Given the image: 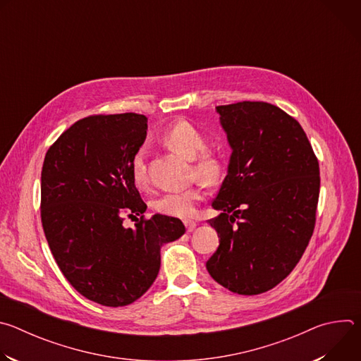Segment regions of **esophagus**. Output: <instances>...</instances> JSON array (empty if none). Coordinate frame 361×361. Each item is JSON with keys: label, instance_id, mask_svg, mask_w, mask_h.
<instances>
[{"label": "esophagus", "instance_id": "34e87169", "mask_svg": "<svg viewBox=\"0 0 361 361\" xmlns=\"http://www.w3.org/2000/svg\"><path fill=\"white\" fill-rule=\"evenodd\" d=\"M184 226H185L187 231H188V233H191V231H192V230H194V228L197 227V223H195V221H191V220H190V221H184Z\"/></svg>", "mask_w": 361, "mask_h": 361}]
</instances>
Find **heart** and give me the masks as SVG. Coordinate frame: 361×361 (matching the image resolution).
Masks as SVG:
<instances>
[{"label":"heart","mask_w":361,"mask_h":361,"mask_svg":"<svg viewBox=\"0 0 361 361\" xmlns=\"http://www.w3.org/2000/svg\"><path fill=\"white\" fill-rule=\"evenodd\" d=\"M161 141L180 157L191 161V173L202 183L214 184L223 173L221 159L213 151H204L205 137L188 121H177L161 135ZM131 174L135 185L144 187L148 181L145 167V151L140 148L131 161ZM202 198L200 185L183 191H170L154 200L152 207L157 213L169 217L188 219L194 216L197 204Z\"/></svg>","instance_id":"1"}]
</instances>
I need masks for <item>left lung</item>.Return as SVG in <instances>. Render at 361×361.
Segmentation results:
<instances>
[{"instance_id": "left-lung-1", "label": "left lung", "mask_w": 361, "mask_h": 361, "mask_svg": "<svg viewBox=\"0 0 361 361\" xmlns=\"http://www.w3.org/2000/svg\"><path fill=\"white\" fill-rule=\"evenodd\" d=\"M233 148L228 173L209 220L220 237L205 263L233 293L271 290L297 266L310 241L320 194V167L300 123L264 101L219 106Z\"/></svg>"}]
</instances>
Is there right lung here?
Listing matches in <instances>:
<instances>
[{"label":"right lung","mask_w":361,"mask_h":361,"mask_svg":"<svg viewBox=\"0 0 361 361\" xmlns=\"http://www.w3.org/2000/svg\"><path fill=\"white\" fill-rule=\"evenodd\" d=\"M145 135V116H90L44 159L41 223L49 250L68 283L101 305L140 298L159 274L161 245L185 233L176 217H144L131 161ZM126 215L136 220L134 229L122 226Z\"/></svg>","instance_id":"obj_1"}]
</instances>
